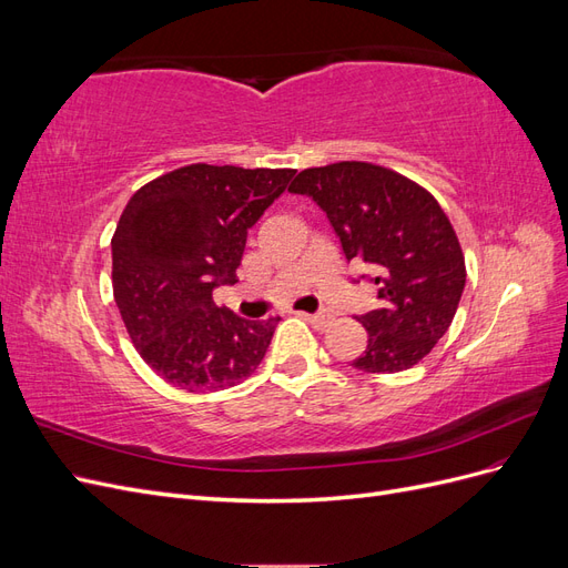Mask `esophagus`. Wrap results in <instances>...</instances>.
Segmentation results:
<instances>
[{"instance_id": "34e87169", "label": "esophagus", "mask_w": 568, "mask_h": 568, "mask_svg": "<svg viewBox=\"0 0 568 568\" xmlns=\"http://www.w3.org/2000/svg\"><path fill=\"white\" fill-rule=\"evenodd\" d=\"M303 317L311 322L315 329H326V326H332V322H334V315H329V313H317V315H307V313H303Z\"/></svg>"}]
</instances>
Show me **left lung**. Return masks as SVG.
Returning a JSON list of instances; mask_svg holds the SVG:
<instances>
[{
	"mask_svg": "<svg viewBox=\"0 0 568 568\" xmlns=\"http://www.w3.org/2000/svg\"><path fill=\"white\" fill-rule=\"evenodd\" d=\"M288 192L311 196L348 261L376 274L382 305L357 320L367 348L353 367L372 374L415 367L448 332L467 282L459 239L438 201L422 184L365 161L307 168Z\"/></svg>",
	"mask_w": 568,
	"mask_h": 568,
	"instance_id": "left-lung-1",
	"label": "left lung"
}]
</instances>
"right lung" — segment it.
Segmentation results:
<instances>
[{"instance_id": "right-lung-1", "label": "right lung", "mask_w": 568, "mask_h": 568, "mask_svg": "<svg viewBox=\"0 0 568 568\" xmlns=\"http://www.w3.org/2000/svg\"><path fill=\"white\" fill-rule=\"evenodd\" d=\"M296 170L194 163L136 189L118 220L113 298L136 353L189 393L242 384L280 317L251 322L213 301L234 284L246 234Z\"/></svg>"}]
</instances>
